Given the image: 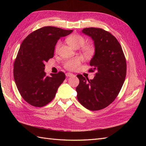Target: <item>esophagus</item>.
I'll use <instances>...</instances> for the list:
<instances>
[{
    "label": "esophagus",
    "instance_id": "obj_1",
    "mask_svg": "<svg viewBox=\"0 0 146 146\" xmlns=\"http://www.w3.org/2000/svg\"><path fill=\"white\" fill-rule=\"evenodd\" d=\"M74 76V74L72 73H69V72H67L66 74V77H72Z\"/></svg>",
    "mask_w": 146,
    "mask_h": 146
}]
</instances>
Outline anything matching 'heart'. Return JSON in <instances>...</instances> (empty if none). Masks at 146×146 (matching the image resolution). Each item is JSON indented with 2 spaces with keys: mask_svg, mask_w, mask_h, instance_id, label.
<instances>
[{
  "mask_svg": "<svg viewBox=\"0 0 146 146\" xmlns=\"http://www.w3.org/2000/svg\"><path fill=\"white\" fill-rule=\"evenodd\" d=\"M67 42L69 44L74 48H77L82 47L85 43V39L80 35L74 34L70 35L67 38ZM60 46V42L58 41L56 43L55 46V50H58ZM86 51H90V48L88 47H85ZM82 61V58L80 56H76L72 58L66 59L64 62V67L68 70H74L76 69L78 66H80Z\"/></svg>",
  "mask_w": 146,
  "mask_h": 146,
  "instance_id": "heart-1",
  "label": "heart"
}]
</instances>
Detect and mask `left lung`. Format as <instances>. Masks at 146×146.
<instances>
[{
	"label": "left lung",
	"instance_id": "left-lung-1",
	"mask_svg": "<svg viewBox=\"0 0 146 146\" xmlns=\"http://www.w3.org/2000/svg\"><path fill=\"white\" fill-rule=\"evenodd\" d=\"M82 32L94 41L95 54L89 71L98 72L92 80L77 75V99L88 110L97 111L108 107L120 92L126 76V60L117 39L107 31L90 27Z\"/></svg>",
	"mask_w": 146,
	"mask_h": 146
}]
</instances>
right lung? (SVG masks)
<instances>
[{
  "mask_svg": "<svg viewBox=\"0 0 146 146\" xmlns=\"http://www.w3.org/2000/svg\"><path fill=\"white\" fill-rule=\"evenodd\" d=\"M72 32V30L47 26L31 33L22 42L13 75L20 94L30 105L42 107L54 99L66 76L61 71L47 76L44 63L54 56L58 39Z\"/></svg>",
  "mask_w": 146,
  "mask_h": 146,
  "instance_id": "right-lung-1",
  "label": "right lung"
}]
</instances>
